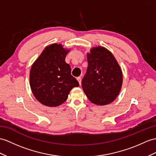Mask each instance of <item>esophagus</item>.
I'll return each instance as SVG.
<instances>
[{
  "label": "esophagus",
  "instance_id": "esophagus-1",
  "mask_svg": "<svg viewBox=\"0 0 156 156\" xmlns=\"http://www.w3.org/2000/svg\"><path fill=\"white\" fill-rule=\"evenodd\" d=\"M77 80L78 81V82H79V85H81V77H77Z\"/></svg>",
  "mask_w": 156,
  "mask_h": 156
}]
</instances>
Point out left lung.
<instances>
[{
  "instance_id": "obj_1",
  "label": "left lung",
  "mask_w": 156,
  "mask_h": 156,
  "mask_svg": "<svg viewBox=\"0 0 156 156\" xmlns=\"http://www.w3.org/2000/svg\"><path fill=\"white\" fill-rule=\"evenodd\" d=\"M88 67L81 84L93 103H111L120 93L122 84V70L112 53L103 47L91 49L87 54Z\"/></svg>"
}]
</instances>
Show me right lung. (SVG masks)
I'll list each match as a JSON object with an SVG mask.
<instances>
[{
    "label": "right lung",
    "mask_w": 156,
    "mask_h": 156,
    "mask_svg": "<svg viewBox=\"0 0 156 156\" xmlns=\"http://www.w3.org/2000/svg\"><path fill=\"white\" fill-rule=\"evenodd\" d=\"M69 50L61 44H54L45 48L32 66L30 87L34 97L41 104L57 107L65 102L73 87H79L66 62Z\"/></svg>",
    "instance_id": "right-lung-1"
}]
</instances>
